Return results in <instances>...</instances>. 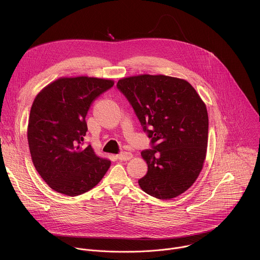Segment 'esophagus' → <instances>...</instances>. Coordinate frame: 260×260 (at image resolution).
Segmentation results:
<instances>
[{
  "mask_svg": "<svg viewBox=\"0 0 260 260\" xmlns=\"http://www.w3.org/2000/svg\"><path fill=\"white\" fill-rule=\"evenodd\" d=\"M132 157H133V154L131 152H127V151H123V152H121L117 155V158L119 160H128Z\"/></svg>",
  "mask_w": 260,
  "mask_h": 260,
  "instance_id": "34e87169",
  "label": "esophagus"
}]
</instances>
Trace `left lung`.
I'll return each instance as SVG.
<instances>
[{
  "label": "left lung",
  "instance_id": "left-lung-1",
  "mask_svg": "<svg viewBox=\"0 0 260 260\" xmlns=\"http://www.w3.org/2000/svg\"><path fill=\"white\" fill-rule=\"evenodd\" d=\"M116 86L150 139L151 148L141 153L148 171L138 181L140 187L159 200L186 191L199 177L206 158V105L187 81L165 75L123 78Z\"/></svg>",
  "mask_w": 260,
  "mask_h": 260
}]
</instances>
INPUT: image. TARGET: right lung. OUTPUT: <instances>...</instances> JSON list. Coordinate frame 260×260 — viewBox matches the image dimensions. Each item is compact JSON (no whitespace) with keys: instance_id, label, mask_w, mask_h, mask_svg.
Masks as SVG:
<instances>
[{"instance_id":"obj_1","label":"right lung","mask_w":260,"mask_h":260,"mask_svg":"<svg viewBox=\"0 0 260 260\" xmlns=\"http://www.w3.org/2000/svg\"><path fill=\"white\" fill-rule=\"evenodd\" d=\"M112 80L60 78L36 96L29 113L27 141L32 164L49 186L62 194H82L102 180L111 161L88 144L85 117L93 101L113 87Z\"/></svg>"}]
</instances>
